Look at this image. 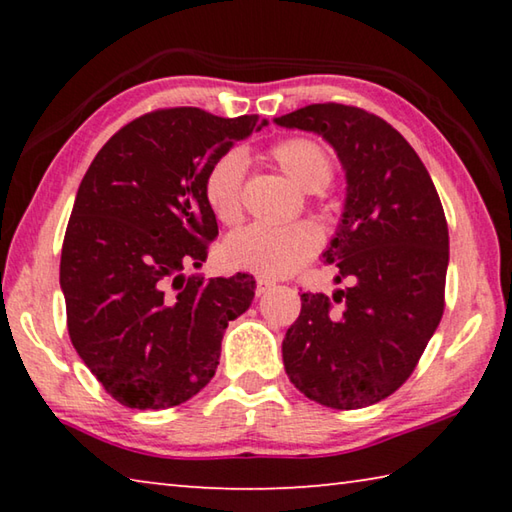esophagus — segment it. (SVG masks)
<instances>
[{"mask_svg": "<svg viewBox=\"0 0 512 512\" xmlns=\"http://www.w3.org/2000/svg\"><path fill=\"white\" fill-rule=\"evenodd\" d=\"M273 287H275L273 280H268V277H257V289H255V293H257V296H264V293H268Z\"/></svg>", "mask_w": 512, "mask_h": 512, "instance_id": "1", "label": "esophagus"}]
</instances>
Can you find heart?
Segmentation results:
<instances>
[{
    "mask_svg": "<svg viewBox=\"0 0 512 512\" xmlns=\"http://www.w3.org/2000/svg\"><path fill=\"white\" fill-rule=\"evenodd\" d=\"M271 158L298 187L318 192L334 176L332 155L323 144L309 137H289L271 146ZM246 158L241 151H228L216 158L203 178V196L216 221L237 223L241 219V189H244ZM320 235L311 223L289 225L253 223L232 232L223 246V257L232 268L262 277L296 273L316 255Z\"/></svg>",
    "mask_w": 512,
    "mask_h": 512,
    "instance_id": "b5f03b06",
    "label": "heart"
}]
</instances>
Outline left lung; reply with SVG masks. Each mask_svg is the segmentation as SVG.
<instances>
[{"instance_id": "8db88e82", "label": "left lung", "mask_w": 512, "mask_h": 512, "mask_svg": "<svg viewBox=\"0 0 512 512\" xmlns=\"http://www.w3.org/2000/svg\"><path fill=\"white\" fill-rule=\"evenodd\" d=\"M316 133L339 155L345 203L323 253L348 280L302 293L282 341L291 384L329 409H363L400 388L443 318L449 232L429 171L411 144L377 115L314 103L273 119Z\"/></svg>"}]
</instances>
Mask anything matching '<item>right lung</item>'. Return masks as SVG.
Returning a JSON list of instances; mask_svg holds the SVG:
<instances>
[{
  "mask_svg": "<svg viewBox=\"0 0 512 512\" xmlns=\"http://www.w3.org/2000/svg\"><path fill=\"white\" fill-rule=\"evenodd\" d=\"M255 128V115L155 110L112 135L81 180L60 255L69 339L128 409H169L210 384L225 327L255 298L248 273H183L219 235L205 173Z\"/></svg>",
  "mask_w": 512,
  "mask_h": 512,
  "instance_id": "right-lung-1",
  "label": "right lung"
}]
</instances>
